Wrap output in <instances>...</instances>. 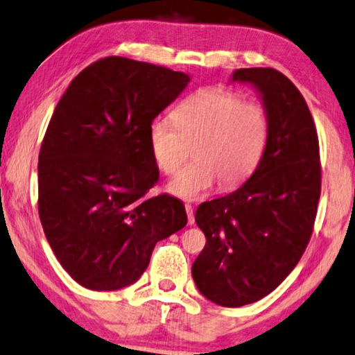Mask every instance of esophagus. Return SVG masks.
I'll return each instance as SVG.
<instances>
[{"label": "esophagus", "instance_id": "obj_1", "mask_svg": "<svg viewBox=\"0 0 355 355\" xmlns=\"http://www.w3.org/2000/svg\"><path fill=\"white\" fill-rule=\"evenodd\" d=\"M185 212H187L189 225H193V223H195V217H193V208H192V206L185 205Z\"/></svg>", "mask_w": 355, "mask_h": 355}]
</instances>
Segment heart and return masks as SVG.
<instances>
[{
	"mask_svg": "<svg viewBox=\"0 0 355 355\" xmlns=\"http://www.w3.org/2000/svg\"><path fill=\"white\" fill-rule=\"evenodd\" d=\"M268 133V114L259 103L243 101L225 89H205L178 106L174 121L154 119L147 143L155 165L171 174L184 160L183 141H195V162L173 178L168 192L196 200L214 189L219 179L223 187L246 181L263 155Z\"/></svg>",
	"mask_w": 355,
	"mask_h": 355,
	"instance_id": "heart-1",
	"label": "heart"
}]
</instances>
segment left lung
Here are the masks:
<instances>
[{"label": "left lung", "mask_w": 355, "mask_h": 355, "mask_svg": "<svg viewBox=\"0 0 355 355\" xmlns=\"http://www.w3.org/2000/svg\"><path fill=\"white\" fill-rule=\"evenodd\" d=\"M232 80L259 92L270 133L252 176L195 212L206 246L192 265L193 281L225 308L257 302L291 275L309 243L320 196L318 132L297 87L272 68L236 69Z\"/></svg>", "instance_id": "obj_1"}]
</instances>
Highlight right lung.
<instances>
[{"instance_id": "obj_1", "label": "right lung", "mask_w": 355, "mask_h": 355, "mask_svg": "<svg viewBox=\"0 0 355 355\" xmlns=\"http://www.w3.org/2000/svg\"><path fill=\"white\" fill-rule=\"evenodd\" d=\"M190 78L123 57L92 63L53 111L37 163V209L60 263L90 291H117L146 271L155 244L185 227L181 200L146 198L159 179L149 123Z\"/></svg>"}]
</instances>
